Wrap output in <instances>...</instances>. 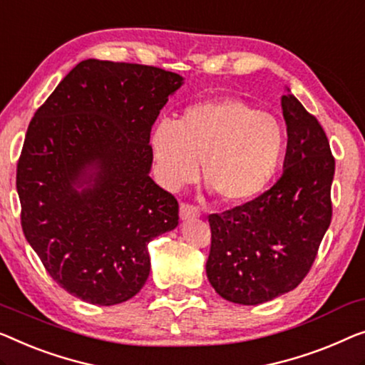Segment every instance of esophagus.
Returning <instances> with one entry per match:
<instances>
[{"instance_id":"34e87169","label":"esophagus","mask_w":365,"mask_h":365,"mask_svg":"<svg viewBox=\"0 0 365 365\" xmlns=\"http://www.w3.org/2000/svg\"><path fill=\"white\" fill-rule=\"evenodd\" d=\"M199 214H200L199 209L191 204H181V207H179V215H181V220L195 219V217H199Z\"/></svg>"}]
</instances>
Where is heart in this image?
<instances>
[{
  "label": "heart",
  "mask_w": 365,
  "mask_h": 365,
  "mask_svg": "<svg viewBox=\"0 0 365 365\" xmlns=\"http://www.w3.org/2000/svg\"><path fill=\"white\" fill-rule=\"evenodd\" d=\"M160 181L168 189L204 179L230 204L255 199L270 186L284 153V130L272 113L224 97L189 105L176 123L161 120L150 136Z\"/></svg>",
  "instance_id": "heart-1"
}]
</instances>
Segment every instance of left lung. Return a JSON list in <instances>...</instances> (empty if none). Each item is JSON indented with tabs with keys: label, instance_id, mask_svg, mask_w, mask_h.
I'll use <instances>...</instances> for the list:
<instances>
[{
	"label": "left lung",
	"instance_id": "obj_1",
	"mask_svg": "<svg viewBox=\"0 0 365 365\" xmlns=\"http://www.w3.org/2000/svg\"><path fill=\"white\" fill-rule=\"evenodd\" d=\"M283 174L244 205L209 215L205 273L222 298L255 306L292 292L313 265L331 224L334 158L323 126L287 88Z\"/></svg>",
	"mask_w": 365,
	"mask_h": 365
}]
</instances>
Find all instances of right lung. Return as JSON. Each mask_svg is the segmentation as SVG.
Segmentation results:
<instances>
[{"mask_svg":"<svg viewBox=\"0 0 365 365\" xmlns=\"http://www.w3.org/2000/svg\"><path fill=\"white\" fill-rule=\"evenodd\" d=\"M182 83L158 67L87 59L28 126L21 225L52 279L86 303L133 298L151 270L148 244L178 227V200L150 178V133Z\"/></svg>","mask_w":365,"mask_h":365,"instance_id":"obj_1","label":"right lung"}]
</instances>
